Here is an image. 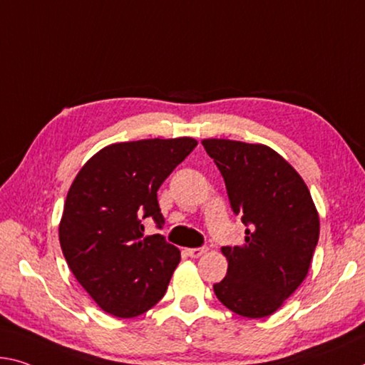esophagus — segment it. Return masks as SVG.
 <instances>
[{
	"instance_id": "esophagus-1",
	"label": "esophagus",
	"mask_w": 365,
	"mask_h": 365,
	"mask_svg": "<svg viewBox=\"0 0 365 365\" xmlns=\"http://www.w3.org/2000/svg\"><path fill=\"white\" fill-rule=\"evenodd\" d=\"M205 252H206L205 247H200V248H187V250H185V253H187V255H188L190 258H198V257L203 255Z\"/></svg>"
}]
</instances>
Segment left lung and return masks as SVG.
Listing matches in <instances>:
<instances>
[{
  "label": "left lung",
  "mask_w": 365,
  "mask_h": 365,
  "mask_svg": "<svg viewBox=\"0 0 365 365\" xmlns=\"http://www.w3.org/2000/svg\"><path fill=\"white\" fill-rule=\"evenodd\" d=\"M203 146L247 227L244 244L221 248L229 268L214 294L237 315L268 317L309 273L320 234L315 205L302 177L271 148L230 140Z\"/></svg>",
  "instance_id": "obj_1"
}]
</instances>
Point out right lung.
<instances>
[{"mask_svg": "<svg viewBox=\"0 0 365 365\" xmlns=\"http://www.w3.org/2000/svg\"><path fill=\"white\" fill-rule=\"evenodd\" d=\"M193 138L110 144L69 188L60 245L78 282L107 314L133 318L164 297L180 250L143 219L164 225L158 190L196 148Z\"/></svg>", "mask_w": 365, "mask_h": 365, "instance_id": "add662e5", "label": "right lung"}]
</instances>
